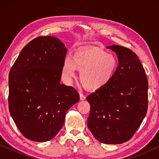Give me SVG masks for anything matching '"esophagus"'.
<instances>
[{"instance_id": "1", "label": "esophagus", "mask_w": 159, "mask_h": 159, "mask_svg": "<svg viewBox=\"0 0 159 159\" xmlns=\"http://www.w3.org/2000/svg\"><path fill=\"white\" fill-rule=\"evenodd\" d=\"M86 99V97L83 95V94L80 93V100H85V99Z\"/></svg>"}]
</instances>
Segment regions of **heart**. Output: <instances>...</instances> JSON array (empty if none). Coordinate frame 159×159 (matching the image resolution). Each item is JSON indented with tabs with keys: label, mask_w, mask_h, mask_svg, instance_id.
<instances>
[{
	"label": "heart",
	"mask_w": 159,
	"mask_h": 159,
	"mask_svg": "<svg viewBox=\"0 0 159 159\" xmlns=\"http://www.w3.org/2000/svg\"><path fill=\"white\" fill-rule=\"evenodd\" d=\"M117 58L112 54L95 46L75 52L72 59L64 60L61 73L70 80L75 70L80 71V81L85 88L97 90L105 87L114 77L118 69Z\"/></svg>",
	"instance_id": "obj_1"
}]
</instances>
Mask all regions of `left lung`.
<instances>
[{
    "mask_svg": "<svg viewBox=\"0 0 159 159\" xmlns=\"http://www.w3.org/2000/svg\"><path fill=\"white\" fill-rule=\"evenodd\" d=\"M107 48L117 55L118 69L108 85L87 97L88 126L98 141L118 144L132 138L147 114L148 81L135 53L117 45Z\"/></svg>",
    "mask_w": 159,
    "mask_h": 159,
    "instance_id": "8db88e82",
    "label": "left lung"
}]
</instances>
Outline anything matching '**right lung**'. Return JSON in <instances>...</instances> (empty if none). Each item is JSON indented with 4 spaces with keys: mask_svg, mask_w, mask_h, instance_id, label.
Wrapping results in <instances>:
<instances>
[{
    "mask_svg": "<svg viewBox=\"0 0 159 159\" xmlns=\"http://www.w3.org/2000/svg\"><path fill=\"white\" fill-rule=\"evenodd\" d=\"M67 49L53 36H39L21 50L9 74L10 115L30 140L52 139L62 128L66 113L79 101L71 86L61 84Z\"/></svg>",
    "mask_w": 159,
    "mask_h": 159,
    "instance_id": "obj_1",
    "label": "right lung"
}]
</instances>
